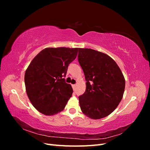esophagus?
<instances>
[{
    "label": "esophagus",
    "instance_id": "obj_1",
    "mask_svg": "<svg viewBox=\"0 0 150 150\" xmlns=\"http://www.w3.org/2000/svg\"><path fill=\"white\" fill-rule=\"evenodd\" d=\"M72 88H73V90H74V91L76 90V84H72Z\"/></svg>",
    "mask_w": 150,
    "mask_h": 150
}]
</instances>
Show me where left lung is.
Masks as SVG:
<instances>
[{
	"mask_svg": "<svg viewBox=\"0 0 150 150\" xmlns=\"http://www.w3.org/2000/svg\"><path fill=\"white\" fill-rule=\"evenodd\" d=\"M78 61L86 81L85 93L79 96L81 110L91 119L110 115L121 102L125 80L116 62L107 54L79 48Z\"/></svg>",
	"mask_w": 150,
	"mask_h": 150,
	"instance_id": "obj_1",
	"label": "left lung"
}]
</instances>
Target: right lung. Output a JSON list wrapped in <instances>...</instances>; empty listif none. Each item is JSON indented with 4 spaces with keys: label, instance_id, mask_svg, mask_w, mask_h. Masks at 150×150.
I'll list each match as a JSON object with an SVG mask.
<instances>
[{
    "label": "right lung",
    "instance_id": "1",
    "mask_svg": "<svg viewBox=\"0 0 150 150\" xmlns=\"http://www.w3.org/2000/svg\"><path fill=\"white\" fill-rule=\"evenodd\" d=\"M78 51V48L48 47L30 63L24 76L26 93L40 112L51 116L64 109L73 92L64 78Z\"/></svg>",
    "mask_w": 150,
    "mask_h": 150
}]
</instances>
